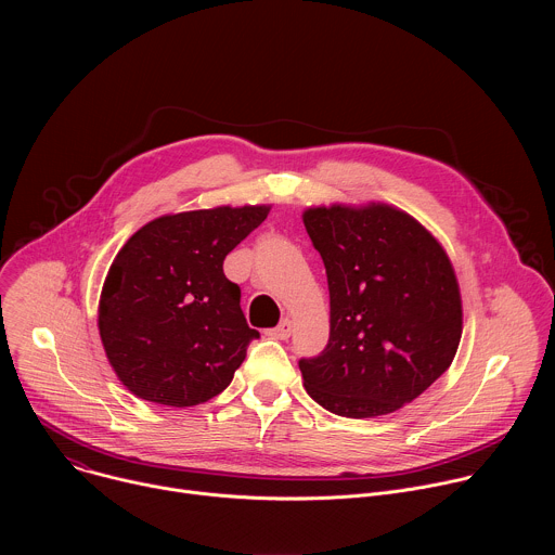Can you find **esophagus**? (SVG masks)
I'll list each match as a JSON object with an SVG mask.
<instances>
[{"label":"esophagus","mask_w":555,"mask_h":555,"mask_svg":"<svg viewBox=\"0 0 555 555\" xmlns=\"http://www.w3.org/2000/svg\"><path fill=\"white\" fill-rule=\"evenodd\" d=\"M292 332H294V327H292V321H281V325H276L274 330H270V336H274V338H279V340H287L289 336H292Z\"/></svg>","instance_id":"esophagus-1"}]
</instances>
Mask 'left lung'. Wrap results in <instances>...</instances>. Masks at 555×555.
Returning <instances> with one entry per match:
<instances>
[{"label": "left lung", "instance_id": "left-lung-1", "mask_svg": "<svg viewBox=\"0 0 555 555\" xmlns=\"http://www.w3.org/2000/svg\"><path fill=\"white\" fill-rule=\"evenodd\" d=\"M302 223L330 283V343L298 362L305 390L340 417L400 411L459 349L461 292L443 246L382 202L311 206Z\"/></svg>", "mask_w": 555, "mask_h": 555}]
</instances>
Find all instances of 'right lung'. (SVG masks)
<instances>
[{
    "label": "right lung",
    "instance_id": "right-lung-1",
    "mask_svg": "<svg viewBox=\"0 0 555 555\" xmlns=\"http://www.w3.org/2000/svg\"><path fill=\"white\" fill-rule=\"evenodd\" d=\"M268 212L259 204L163 215L118 250L99 300V332L135 398L186 409L232 382L259 332L246 323L223 259Z\"/></svg>",
    "mask_w": 555,
    "mask_h": 555
}]
</instances>
